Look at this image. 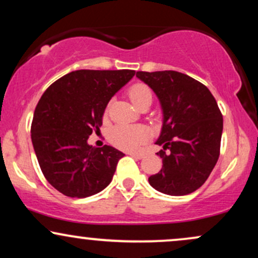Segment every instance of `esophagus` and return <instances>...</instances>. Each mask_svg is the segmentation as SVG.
Instances as JSON below:
<instances>
[{"mask_svg": "<svg viewBox=\"0 0 258 258\" xmlns=\"http://www.w3.org/2000/svg\"><path fill=\"white\" fill-rule=\"evenodd\" d=\"M128 155L133 156V158H137V159H142L144 156L143 153H135V152H130Z\"/></svg>", "mask_w": 258, "mask_h": 258, "instance_id": "esophagus-1", "label": "esophagus"}]
</instances>
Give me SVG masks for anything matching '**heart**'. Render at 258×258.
I'll use <instances>...</instances> for the list:
<instances>
[{
    "instance_id": "b5f03b06",
    "label": "heart",
    "mask_w": 258,
    "mask_h": 258,
    "mask_svg": "<svg viewBox=\"0 0 258 258\" xmlns=\"http://www.w3.org/2000/svg\"><path fill=\"white\" fill-rule=\"evenodd\" d=\"M128 97L137 108L144 100H152V91L143 84L133 85ZM110 142L123 150H137L150 138V130L143 125H117L110 131Z\"/></svg>"
}]
</instances>
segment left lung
<instances>
[{"instance_id": "8db88e82", "label": "left lung", "mask_w": 258, "mask_h": 258, "mask_svg": "<svg viewBox=\"0 0 258 258\" xmlns=\"http://www.w3.org/2000/svg\"><path fill=\"white\" fill-rule=\"evenodd\" d=\"M159 98L162 127L158 155L162 168L149 177L154 189L180 197L199 189L209 178L220 156L223 117L205 85L185 74L137 72Z\"/></svg>"}]
</instances>
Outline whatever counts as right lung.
I'll list each match as a JSON object with an SVG mask.
<instances>
[{
    "instance_id": "add662e5",
    "label": "right lung",
    "mask_w": 258,
    "mask_h": 258,
    "mask_svg": "<svg viewBox=\"0 0 258 258\" xmlns=\"http://www.w3.org/2000/svg\"><path fill=\"white\" fill-rule=\"evenodd\" d=\"M135 70H76L52 84L38 100L31 141L43 176L70 198H87L109 185L125 154L87 143L99 131L109 100Z\"/></svg>"
}]
</instances>
